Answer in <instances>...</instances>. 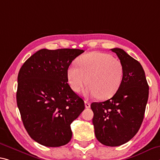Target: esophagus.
<instances>
[{"instance_id": "1", "label": "esophagus", "mask_w": 160, "mask_h": 160, "mask_svg": "<svg viewBox=\"0 0 160 160\" xmlns=\"http://www.w3.org/2000/svg\"><path fill=\"white\" fill-rule=\"evenodd\" d=\"M85 105L86 108H90V103L87 102V101H85Z\"/></svg>"}]
</instances>
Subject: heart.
Returning a JSON list of instances; mask_svg holds the SVG:
<instances>
[{
    "instance_id": "1",
    "label": "heart",
    "mask_w": 160,
    "mask_h": 160,
    "mask_svg": "<svg viewBox=\"0 0 160 160\" xmlns=\"http://www.w3.org/2000/svg\"><path fill=\"white\" fill-rule=\"evenodd\" d=\"M77 66H70L67 71L68 83L77 93L88 85L86 95L106 100L115 95L122 82V64L107 53L83 55L78 59Z\"/></svg>"
}]
</instances>
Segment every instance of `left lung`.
Wrapping results in <instances>:
<instances>
[{
	"mask_svg": "<svg viewBox=\"0 0 160 160\" xmlns=\"http://www.w3.org/2000/svg\"><path fill=\"white\" fill-rule=\"evenodd\" d=\"M123 65L124 75L119 90L112 98L92 102V123L98 140L104 145L117 147L128 142L142 123L148 100L149 86L140 63L120 48L111 49Z\"/></svg>",
	"mask_w": 160,
	"mask_h": 160,
	"instance_id": "8db88e82",
	"label": "left lung"
}]
</instances>
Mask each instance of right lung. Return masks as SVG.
I'll return each instance as SVG.
<instances>
[{
    "instance_id": "obj_1",
    "label": "right lung",
    "mask_w": 160,
    "mask_h": 160,
    "mask_svg": "<svg viewBox=\"0 0 160 160\" xmlns=\"http://www.w3.org/2000/svg\"><path fill=\"white\" fill-rule=\"evenodd\" d=\"M80 49H41L18 75L16 100L25 130L42 145L60 147L72 138L70 125L84 110V101L68 83L70 63Z\"/></svg>"
}]
</instances>
